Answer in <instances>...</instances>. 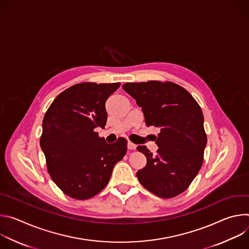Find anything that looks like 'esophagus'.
Returning a JSON list of instances; mask_svg holds the SVG:
<instances>
[{
	"mask_svg": "<svg viewBox=\"0 0 249 249\" xmlns=\"http://www.w3.org/2000/svg\"><path fill=\"white\" fill-rule=\"evenodd\" d=\"M127 148H128V150H136L137 146L135 144L131 143V142H128V143H127Z\"/></svg>",
	"mask_w": 249,
	"mask_h": 249,
	"instance_id": "34e87169",
	"label": "esophagus"
}]
</instances>
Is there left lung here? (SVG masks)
Wrapping results in <instances>:
<instances>
[{
	"mask_svg": "<svg viewBox=\"0 0 249 249\" xmlns=\"http://www.w3.org/2000/svg\"><path fill=\"white\" fill-rule=\"evenodd\" d=\"M122 88L142 108L147 127L160 129L157 155L146 146L137 147L147 158L146 166L137 171L139 181L159 197L177 196L203 163L207 136L201 107L185 89L170 82L127 83Z\"/></svg>",
	"mask_w": 249,
	"mask_h": 249,
	"instance_id": "obj_1",
	"label": "left lung"
}]
</instances>
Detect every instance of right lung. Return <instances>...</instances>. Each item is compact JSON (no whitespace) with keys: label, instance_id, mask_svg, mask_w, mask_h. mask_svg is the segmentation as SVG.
<instances>
[{"label":"right lung","instance_id":"right-lung-1","mask_svg":"<svg viewBox=\"0 0 249 249\" xmlns=\"http://www.w3.org/2000/svg\"><path fill=\"white\" fill-rule=\"evenodd\" d=\"M119 87L75 85L61 92L45 113L40 147L52 180L70 197L86 200L99 193L127 152L126 139L107 144L95 132L104 129L105 102Z\"/></svg>","mask_w":249,"mask_h":249}]
</instances>
